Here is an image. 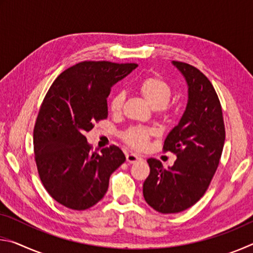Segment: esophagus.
I'll list each match as a JSON object with an SVG mask.
<instances>
[{
    "instance_id": "esophagus-1",
    "label": "esophagus",
    "mask_w": 253,
    "mask_h": 253,
    "mask_svg": "<svg viewBox=\"0 0 253 253\" xmlns=\"http://www.w3.org/2000/svg\"><path fill=\"white\" fill-rule=\"evenodd\" d=\"M126 160H127L128 163L132 164V163L142 161V157H140L139 155H137V154H134V153H128V154H126Z\"/></svg>"
}]
</instances>
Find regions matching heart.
<instances>
[{
	"instance_id": "b5f03b06",
	"label": "heart",
	"mask_w": 253,
	"mask_h": 253,
	"mask_svg": "<svg viewBox=\"0 0 253 253\" xmlns=\"http://www.w3.org/2000/svg\"><path fill=\"white\" fill-rule=\"evenodd\" d=\"M137 90L151 108L157 109L158 111L165 109V105L168 104L170 95H172V89L169 84L157 77H149V78L140 81L139 84L137 85ZM124 99H125V96L123 92H116L111 97L110 110L114 114L121 113ZM152 134L153 131L149 128L131 127L125 134V140L131 147L142 149L147 145Z\"/></svg>"
}]
</instances>
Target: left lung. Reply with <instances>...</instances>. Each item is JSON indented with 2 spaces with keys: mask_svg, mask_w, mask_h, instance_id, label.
I'll list each match as a JSON object with an SVG mask.
<instances>
[{
  "mask_svg": "<svg viewBox=\"0 0 253 253\" xmlns=\"http://www.w3.org/2000/svg\"><path fill=\"white\" fill-rule=\"evenodd\" d=\"M172 65L187 85L186 108L164 142L165 151L177 158L168 169L148 158L151 173L143 185L147 204L165 214L182 212L202 198L219 166L225 139L221 104L210 80L187 63Z\"/></svg>",
  "mask_w": 253,
  "mask_h": 253,
  "instance_id": "1",
  "label": "left lung"
}]
</instances>
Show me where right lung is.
Segmentation results:
<instances>
[{
  "mask_svg": "<svg viewBox=\"0 0 253 253\" xmlns=\"http://www.w3.org/2000/svg\"><path fill=\"white\" fill-rule=\"evenodd\" d=\"M136 63L84 61L68 68L51 85L33 130L41 182L58 203L87 210L104 198L109 177L126 157L115 146L90 152L84 132L108 116L111 87Z\"/></svg>",
  "mask_w": 253,
  "mask_h": 253,
  "instance_id": "1",
  "label": "right lung"
}]
</instances>
